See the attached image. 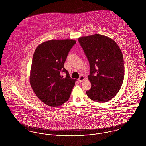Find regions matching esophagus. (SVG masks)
<instances>
[{
  "instance_id": "34e87169",
  "label": "esophagus",
  "mask_w": 146,
  "mask_h": 146,
  "mask_svg": "<svg viewBox=\"0 0 146 146\" xmlns=\"http://www.w3.org/2000/svg\"><path fill=\"white\" fill-rule=\"evenodd\" d=\"M85 76H83V75H82L81 76H80V78H79V79H78V80H79V82H80V83H82L83 82L84 80H85Z\"/></svg>"
}]
</instances>
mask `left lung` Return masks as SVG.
<instances>
[{"instance_id":"1","label":"left lung","mask_w":146,"mask_h":146,"mask_svg":"<svg viewBox=\"0 0 146 146\" xmlns=\"http://www.w3.org/2000/svg\"><path fill=\"white\" fill-rule=\"evenodd\" d=\"M90 63L88 79L91 88L86 93L91 100L106 102L120 90L124 77L123 55L118 44L105 35L95 34L78 39Z\"/></svg>"}]
</instances>
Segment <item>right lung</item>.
<instances>
[{"instance_id": "add662e5", "label": "right lung", "mask_w": 146, "mask_h": 146, "mask_svg": "<svg viewBox=\"0 0 146 146\" xmlns=\"http://www.w3.org/2000/svg\"><path fill=\"white\" fill-rule=\"evenodd\" d=\"M76 41L50 40L38 46L33 56L29 82L36 96L51 107L62 105L69 99L76 79L64 68L68 52ZM66 75L63 78L61 73Z\"/></svg>"}]
</instances>
